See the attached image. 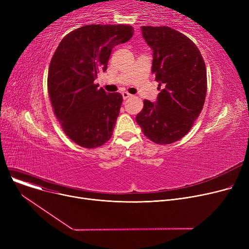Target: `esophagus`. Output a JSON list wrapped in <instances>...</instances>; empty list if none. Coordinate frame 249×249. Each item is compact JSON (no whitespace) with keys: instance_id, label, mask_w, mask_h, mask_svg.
I'll return each instance as SVG.
<instances>
[{"instance_id":"esophagus-1","label":"esophagus","mask_w":249,"mask_h":249,"mask_svg":"<svg viewBox=\"0 0 249 249\" xmlns=\"http://www.w3.org/2000/svg\"><path fill=\"white\" fill-rule=\"evenodd\" d=\"M122 97H123L124 100H127L128 98L131 97V95H130L129 93H127V91H123V93H122Z\"/></svg>"}]
</instances>
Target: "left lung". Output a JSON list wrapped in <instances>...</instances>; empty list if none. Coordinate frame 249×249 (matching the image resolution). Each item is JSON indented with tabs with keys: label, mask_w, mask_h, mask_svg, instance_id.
<instances>
[{
	"label": "left lung",
	"mask_w": 249,
	"mask_h": 249,
	"mask_svg": "<svg viewBox=\"0 0 249 249\" xmlns=\"http://www.w3.org/2000/svg\"><path fill=\"white\" fill-rule=\"evenodd\" d=\"M143 38L153 51L151 72L161 89L158 100H144L136 122L156 144L184 137L199 117L207 93L204 58L196 44L166 26H142Z\"/></svg>",
	"instance_id": "obj_1"
}]
</instances>
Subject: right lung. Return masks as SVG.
<instances>
[{
	"label": "right lung",
	"mask_w": 249,
	"mask_h": 249,
	"mask_svg": "<svg viewBox=\"0 0 249 249\" xmlns=\"http://www.w3.org/2000/svg\"><path fill=\"white\" fill-rule=\"evenodd\" d=\"M130 25L91 24L62 38L51 58L47 87L62 130L74 143L96 148L112 136L122 95L106 93L94 81L107 70L114 46L133 36Z\"/></svg>",
	"instance_id": "add662e5"
}]
</instances>
